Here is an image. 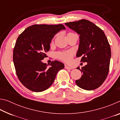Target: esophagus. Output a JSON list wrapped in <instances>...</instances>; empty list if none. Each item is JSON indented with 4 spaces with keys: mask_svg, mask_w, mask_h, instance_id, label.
Segmentation results:
<instances>
[{
    "mask_svg": "<svg viewBox=\"0 0 120 120\" xmlns=\"http://www.w3.org/2000/svg\"><path fill=\"white\" fill-rule=\"evenodd\" d=\"M65 69H68V70H71L72 68L69 67H68L67 66H65Z\"/></svg>",
    "mask_w": 120,
    "mask_h": 120,
    "instance_id": "esophagus-1",
    "label": "esophagus"
}]
</instances>
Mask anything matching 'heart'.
Listing matches in <instances>:
<instances>
[{
	"label": "heart",
	"instance_id": "obj_1",
	"mask_svg": "<svg viewBox=\"0 0 120 120\" xmlns=\"http://www.w3.org/2000/svg\"><path fill=\"white\" fill-rule=\"evenodd\" d=\"M73 54V52L71 51H68L61 52H59L56 54V56L60 59L64 60V61L69 62L71 59Z\"/></svg>",
	"mask_w": 120,
	"mask_h": 120
}]
</instances>
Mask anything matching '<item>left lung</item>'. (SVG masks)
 Wrapping results in <instances>:
<instances>
[{
    "label": "left lung",
    "mask_w": 120,
    "mask_h": 120,
    "mask_svg": "<svg viewBox=\"0 0 120 120\" xmlns=\"http://www.w3.org/2000/svg\"><path fill=\"white\" fill-rule=\"evenodd\" d=\"M65 25L79 34V45L76 56L87 63L80 69L82 77L76 80L77 86L92 90L101 86L108 75L111 51L104 32L86 19L66 23Z\"/></svg>",
    "instance_id": "8db88e82"
}]
</instances>
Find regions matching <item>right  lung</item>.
I'll list each match as a JSON object with an SVG mask.
<instances>
[{
	"label": "right lung",
	"instance_id": "add662e5",
	"mask_svg": "<svg viewBox=\"0 0 120 120\" xmlns=\"http://www.w3.org/2000/svg\"><path fill=\"white\" fill-rule=\"evenodd\" d=\"M62 24L29 26L20 34L13 51V61L16 74L24 86L30 90L41 92L51 86L57 72L64 64L53 61L50 67L42 62L47 57L51 41L54 35L65 30Z\"/></svg>",
	"mask_w": 120,
	"mask_h": 120
}]
</instances>
